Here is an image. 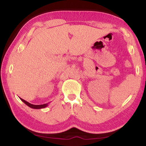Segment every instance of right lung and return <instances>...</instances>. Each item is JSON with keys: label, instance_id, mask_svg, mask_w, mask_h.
<instances>
[{"label": "right lung", "instance_id": "right-lung-1", "mask_svg": "<svg viewBox=\"0 0 146 146\" xmlns=\"http://www.w3.org/2000/svg\"><path fill=\"white\" fill-rule=\"evenodd\" d=\"M21 100L25 104H27L28 106L31 108H33V109H42V108H44L47 107L48 106V104H41V105H34V104H32L28 102L25 100L21 98Z\"/></svg>", "mask_w": 146, "mask_h": 146}]
</instances>
